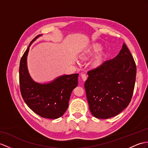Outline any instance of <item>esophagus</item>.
I'll use <instances>...</instances> for the list:
<instances>
[{
    "mask_svg": "<svg viewBox=\"0 0 148 148\" xmlns=\"http://www.w3.org/2000/svg\"><path fill=\"white\" fill-rule=\"evenodd\" d=\"M81 77L82 78L83 81H85L86 80V78H87V76H86V75L85 73H82L81 74Z\"/></svg>",
    "mask_w": 148,
    "mask_h": 148,
    "instance_id": "esophagus-1",
    "label": "esophagus"
}]
</instances>
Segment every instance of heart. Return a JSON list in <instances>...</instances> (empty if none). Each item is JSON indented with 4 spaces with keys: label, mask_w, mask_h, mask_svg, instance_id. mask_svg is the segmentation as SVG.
Returning <instances> with one entry per match:
<instances>
[{
    "label": "heart",
    "mask_w": 148,
    "mask_h": 148,
    "mask_svg": "<svg viewBox=\"0 0 148 148\" xmlns=\"http://www.w3.org/2000/svg\"><path fill=\"white\" fill-rule=\"evenodd\" d=\"M103 46L101 44L98 42L93 43V44L90 45L86 47L82 51L80 58L81 60H85L89 57L97 55L100 52H101ZM97 63H99V61H97Z\"/></svg>",
    "instance_id": "heart-1"
}]
</instances>
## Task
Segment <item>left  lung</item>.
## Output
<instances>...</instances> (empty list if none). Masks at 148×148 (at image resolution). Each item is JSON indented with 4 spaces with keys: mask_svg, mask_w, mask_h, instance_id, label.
<instances>
[{
    "mask_svg": "<svg viewBox=\"0 0 148 148\" xmlns=\"http://www.w3.org/2000/svg\"><path fill=\"white\" fill-rule=\"evenodd\" d=\"M87 74L84 86L90 110L95 117L109 119L128 106L134 88L136 66L125 43L114 58Z\"/></svg>",
    "mask_w": 148,
    "mask_h": 148,
    "instance_id": "obj_1",
    "label": "left lung"
}]
</instances>
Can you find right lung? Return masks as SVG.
<instances>
[{
    "label": "right lung",
    "mask_w": 148,
    "mask_h": 148,
    "mask_svg": "<svg viewBox=\"0 0 148 148\" xmlns=\"http://www.w3.org/2000/svg\"><path fill=\"white\" fill-rule=\"evenodd\" d=\"M42 34L32 40L21 58L19 66L21 93L25 103L39 116L47 119L62 117L68 107L73 90L78 85V74L63 75L48 83L35 82L29 73L27 58L29 47Z\"/></svg>",
    "instance_id": "right-lung-1"
}]
</instances>
